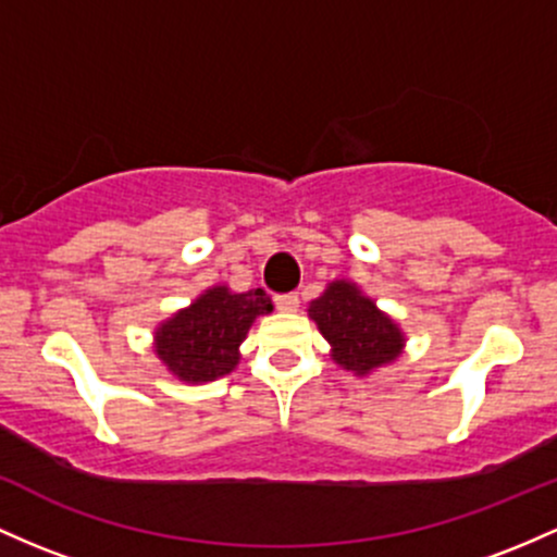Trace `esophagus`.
<instances>
[{
	"label": "esophagus",
	"instance_id": "obj_1",
	"mask_svg": "<svg viewBox=\"0 0 557 557\" xmlns=\"http://www.w3.org/2000/svg\"><path fill=\"white\" fill-rule=\"evenodd\" d=\"M280 311H296L298 309V296L296 293H283V296H274Z\"/></svg>",
	"mask_w": 557,
	"mask_h": 557
}]
</instances>
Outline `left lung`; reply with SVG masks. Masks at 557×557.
<instances>
[{
  "instance_id": "8db88e82",
  "label": "left lung",
  "mask_w": 557,
  "mask_h": 557,
  "mask_svg": "<svg viewBox=\"0 0 557 557\" xmlns=\"http://www.w3.org/2000/svg\"><path fill=\"white\" fill-rule=\"evenodd\" d=\"M307 311L325 335L333 362L354 375H370L391 364L405 348L401 327L357 283L333 280Z\"/></svg>"
}]
</instances>
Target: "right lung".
Segmentation results:
<instances>
[{
	"label": "right lung",
	"instance_id": "add662e5",
	"mask_svg": "<svg viewBox=\"0 0 557 557\" xmlns=\"http://www.w3.org/2000/svg\"><path fill=\"white\" fill-rule=\"evenodd\" d=\"M272 309V298L261 288L232 293L227 285H213L158 325V359L185 383L216 381L237 368L250 325Z\"/></svg>",
	"mask_w": 557,
	"mask_h": 557
}]
</instances>
